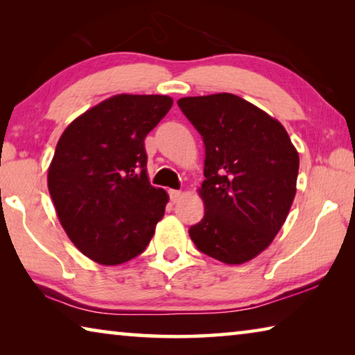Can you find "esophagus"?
I'll return each mask as SVG.
<instances>
[{
    "label": "esophagus",
    "instance_id": "obj_1",
    "mask_svg": "<svg viewBox=\"0 0 355 355\" xmlns=\"http://www.w3.org/2000/svg\"><path fill=\"white\" fill-rule=\"evenodd\" d=\"M182 191H177V189H169V197L172 202H178L180 199H182Z\"/></svg>",
    "mask_w": 355,
    "mask_h": 355
}]
</instances>
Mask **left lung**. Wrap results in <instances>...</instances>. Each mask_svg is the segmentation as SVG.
Returning a JSON list of instances; mask_svg holds the SVG:
<instances>
[{
	"label": "left lung",
	"mask_w": 355,
	"mask_h": 355,
	"mask_svg": "<svg viewBox=\"0 0 355 355\" xmlns=\"http://www.w3.org/2000/svg\"><path fill=\"white\" fill-rule=\"evenodd\" d=\"M178 106L205 144V214L189 236L222 263L249 261L272 243L290 211L296 148L279 120L238 95L184 97Z\"/></svg>",
	"instance_id": "8db88e82"
}]
</instances>
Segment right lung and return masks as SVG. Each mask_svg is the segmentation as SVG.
Instances as JSON below:
<instances>
[{
	"instance_id": "add662e5",
	"label": "right lung",
	"mask_w": 355,
	"mask_h": 355,
	"mask_svg": "<svg viewBox=\"0 0 355 355\" xmlns=\"http://www.w3.org/2000/svg\"><path fill=\"white\" fill-rule=\"evenodd\" d=\"M167 95L120 94L71 122L48 169V191L70 241L100 264L142 254L169 196L147 177L144 139L172 107Z\"/></svg>"
}]
</instances>
